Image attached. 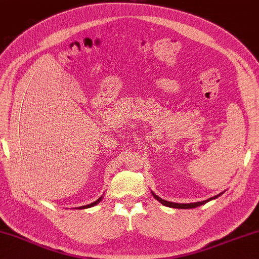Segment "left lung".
<instances>
[{"mask_svg": "<svg viewBox=\"0 0 259 259\" xmlns=\"http://www.w3.org/2000/svg\"><path fill=\"white\" fill-rule=\"evenodd\" d=\"M223 194V193H222ZM222 194L217 195V196H213V197H210L207 198V200L205 201H202V202H196V203H187V204H181V203H173V202H168V201H165L163 200V198L158 197L157 195H155L154 193H152V195H154V197L156 198V200L159 201L160 203H162L163 205H166V206H169V207H175V209H193V207H196V206H200V205H203L205 204V203H207L211 200H213V198H217L218 196H220Z\"/></svg>", "mask_w": 259, "mask_h": 259, "instance_id": "left-lung-1", "label": "left lung"}]
</instances>
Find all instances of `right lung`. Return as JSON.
<instances>
[{
  "label": "right lung",
  "instance_id": "obj_1",
  "mask_svg": "<svg viewBox=\"0 0 259 259\" xmlns=\"http://www.w3.org/2000/svg\"><path fill=\"white\" fill-rule=\"evenodd\" d=\"M101 200H102V197H100V198H99V200H97V201H95V202H93V203H91V204H88V205H83V206H79V207H78V209H87V207L94 206V205H96V204H97V203H99V202H100Z\"/></svg>",
  "mask_w": 259,
  "mask_h": 259
}]
</instances>
